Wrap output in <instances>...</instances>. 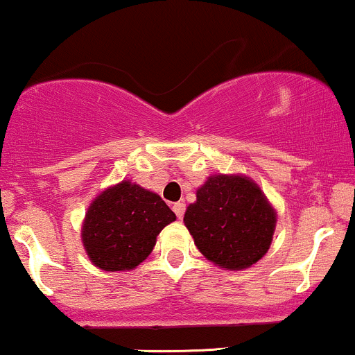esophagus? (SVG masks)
I'll list each match as a JSON object with an SVG mask.
<instances>
[{"mask_svg": "<svg viewBox=\"0 0 355 355\" xmlns=\"http://www.w3.org/2000/svg\"><path fill=\"white\" fill-rule=\"evenodd\" d=\"M173 212H175V216L178 217V219H182V217H184V214H185V204H184V202H177V204H173Z\"/></svg>", "mask_w": 355, "mask_h": 355, "instance_id": "1", "label": "esophagus"}]
</instances>
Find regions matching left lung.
Returning <instances> with one entry per match:
<instances>
[{
    "instance_id": "8db88e82",
    "label": "left lung",
    "mask_w": 355,
    "mask_h": 355,
    "mask_svg": "<svg viewBox=\"0 0 355 355\" xmlns=\"http://www.w3.org/2000/svg\"><path fill=\"white\" fill-rule=\"evenodd\" d=\"M184 222L205 258L227 270H244L270 249L276 212L248 177L216 175L197 190Z\"/></svg>"
}]
</instances>
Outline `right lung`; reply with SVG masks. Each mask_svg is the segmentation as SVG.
Instances as JSON below:
<instances>
[{"mask_svg": "<svg viewBox=\"0 0 355 355\" xmlns=\"http://www.w3.org/2000/svg\"><path fill=\"white\" fill-rule=\"evenodd\" d=\"M175 219L162 197L124 180L92 202L85 214L83 243L101 270H133L153 251L159 231Z\"/></svg>", "mask_w": 355, "mask_h": 355, "instance_id": "obj_1", "label": "right lung"}]
</instances>
